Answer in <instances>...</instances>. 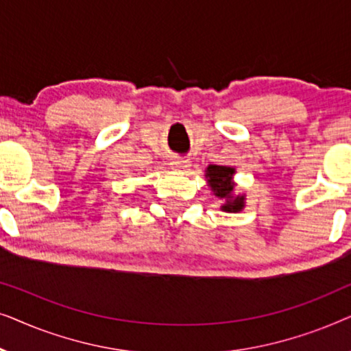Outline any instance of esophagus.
<instances>
[{"mask_svg": "<svg viewBox=\"0 0 351 351\" xmlns=\"http://www.w3.org/2000/svg\"><path fill=\"white\" fill-rule=\"evenodd\" d=\"M191 167V161L189 160H180V158H176V160L171 161V169L177 172H186Z\"/></svg>", "mask_w": 351, "mask_h": 351, "instance_id": "esophagus-1", "label": "esophagus"}]
</instances>
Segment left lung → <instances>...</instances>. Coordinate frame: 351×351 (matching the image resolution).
<instances>
[{"mask_svg":"<svg viewBox=\"0 0 351 351\" xmlns=\"http://www.w3.org/2000/svg\"><path fill=\"white\" fill-rule=\"evenodd\" d=\"M234 167L222 165H209L206 167V179L208 186L215 195V198L222 199L220 209L225 213H239L246 206V195H234Z\"/></svg>","mask_w":351,"mask_h":351,"instance_id":"8db88e82","label":"left lung"}]
</instances>
